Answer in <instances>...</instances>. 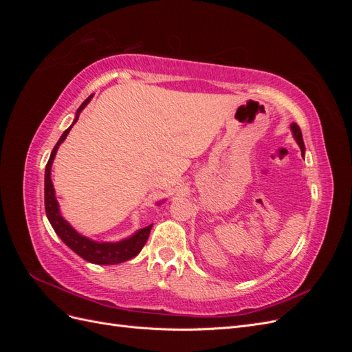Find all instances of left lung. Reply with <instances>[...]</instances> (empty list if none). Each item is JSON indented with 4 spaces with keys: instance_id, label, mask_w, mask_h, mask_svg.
<instances>
[{
    "instance_id": "obj_1",
    "label": "left lung",
    "mask_w": 352,
    "mask_h": 352,
    "mask_svg": "<svg viewBox=\"0 0 352 352\" xmlns=\"http://www.w3.org/2000/svg\"><path fill=\"white\" fill-rule=\"evenodd\" d=\"M291 131H292V135H294V138H295L296 144L300 145V148H301V153L304 154V153H305V145H304V141H302V133H301L300 126H298L296 123H292V124H291Z\"/></svg>"
}]
</instances>
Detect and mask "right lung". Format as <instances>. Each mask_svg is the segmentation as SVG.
I'll list each match as a JSON object with an SVG mask.
<instances>
[{
	"label": "right lung",
	"instance_id": "right-lung-1",
	"mask_svg": "<svg viewBox=\"0 0 352 352\" xmlns=\"http://www.w3.org/2000/svg\"><path fill=\"white\" fill-rule=\"evenodd\" d=\"M91 100H92V95H89V97L82 102V105L76 111V116H74V120H73L72 126L69 127V129L65 131V133L61 135L58 142L54 146V150L51 151L50 160H48L47 167H45V212H47V217L51 223L52 229L56 230L60 239L65 242L73 252H76L79 257H82L83 260H87L92 264L110 265V264H119V263H123V261H127V260L136 257V255L140 254L141 250L144 248L145 242L148 241L153 225L136 230L132 236L124 238V239L117 241V242H98V241L89 239L87 236L80 235V233L76 232V229L74 228H72L70 223L61 216L58 201L56 198L54 185H52V180H51V166L56 158L58 146L61 145L63 141L66 140L73 124L78 122L80 111L87 107ZM158 204H162V202H158Z\"/></svg>",
	"mask_w": 352,
	"mask_h": 352
}]
</instances>
